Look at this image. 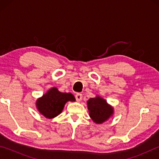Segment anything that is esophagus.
Wrapping results in <instances>:
<instances>
[{
    "instance_id": "1",
    "label": "esophagus",
    "mask_w": 159,
    "mask_h": 159,
    "mask_svg": "<svg viewBox=\"0 0 159 159\" xmlns=\"http://www.w3.org/2000/svg\"><path fill=\"white\" fill-rule=\"evenodd\" d=\"M75 98H76V99L78 102H80V101H81L83 95H82V94H80V93H77L76 95H75Z\"/></svg>"
}]
</instances>
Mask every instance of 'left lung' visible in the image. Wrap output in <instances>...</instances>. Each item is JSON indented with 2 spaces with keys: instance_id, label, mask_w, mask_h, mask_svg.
<instances>
[{
  "instance_id": "left-lung-1",
  "label": "left lung",
  "mask_w": 159,
  "mask_h": 159,
  "mask_svg": "<svg viewBox=\"0 0 159 159\" xmlns=\"http://www.w3.org/2000/svg\"><path fill=\"white\" fill-rule=\"evenodd\" d=\"M87 104L90 117L92 118L93 122L98 124L105 122L114 114L113 107L107 104L105 99L99 96L90 98Z\"/></svg>"
}]
</instances>
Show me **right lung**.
Returning a JSON list of instances; mask_svg holds the SVG:
<instances>
[{"instance_id": "1", "label": "right lung", "mask_w": 159, "mask_h": 159, "mask_svg": "<svg viewBox=\"0 0 159 159\" xmlns=\"http://www.w3.org/2000/svg\"><path fill=\"white\" fill-rule=\"evenodd\" d=\"M75 100L71 93H61L57 88H52L37 99L36 107L43 116L50 119L61 114L67 102Z\"/></svg>"}]
</instances>
